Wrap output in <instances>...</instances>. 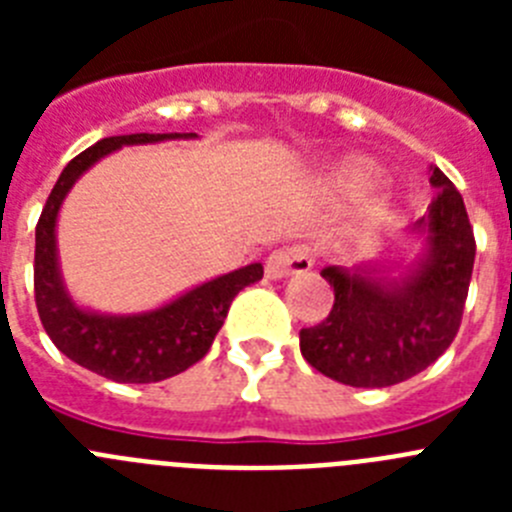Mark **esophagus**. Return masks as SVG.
<instances>
[{
  "mask_svg": "<svg viewBox=\"0 0 512 512\" xmlns=\"http://www.w3.org/2000/svg\"><path fill=\"white\" fill-rule=\"evenodd\" d=\"M312 269V253L305 246H287L274 251L266 259V277L284 279L289 274H305Z\"/></svg>",
  "mask_w": 512,
  "mask_h": 512,
  "instance_id": "1",
  "label": "esophagus"
}]
</instances>
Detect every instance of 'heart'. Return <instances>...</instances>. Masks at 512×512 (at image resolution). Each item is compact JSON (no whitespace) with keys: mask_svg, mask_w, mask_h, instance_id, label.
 <instances>
[{"mask_svg":"<svg viewBox=\"0 0 512 512\" xmlns=\"http://www.w3.org/2000/svg\"><path fill=\"white\" fill-rule=\"evenodd\" d=\"M379 179H382V166L377 161L364 156H351L343 158L341 164L333 169V174H330V187L336 189L338 194H346V197H359V194L369 192ZM395 212L397 200L392 194H384V197L374 200V205L369 207V223H384Z\"/></svg>","mask_w":512,"mask_h":512,"instance_id":"b5f03b06","label":"heart"}]
</instances>
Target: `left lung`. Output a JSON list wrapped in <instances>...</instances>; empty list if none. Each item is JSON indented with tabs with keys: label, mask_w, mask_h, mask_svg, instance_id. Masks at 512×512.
<instances>
[{
	"label": "left lung",
	"mask_w": 512,
	"mask_h": 512,
	"mask_svg": "<svg viewBox=\"0 0 512 512\" xmlns=\"http://www.w3.org/2000/svg\"><path fill=\"white\" fill-rule=\"evenodd\" d=\"M436 200L408 228L415 256L325 266L333 310L300 330V351L320 374L351 387H390L431 366L461 325L474 269V233L449 176L431 166Z\"/></svg>",
	"instance_id": "1"
}]
</instances>
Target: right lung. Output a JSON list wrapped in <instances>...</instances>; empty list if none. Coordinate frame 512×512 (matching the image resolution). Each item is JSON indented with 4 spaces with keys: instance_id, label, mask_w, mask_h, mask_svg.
I'll return each instance as SVG.
<instances>
[{
    "instance_id": "add662e5",
    "label": "right lung",
    "mask_w": 512,
    "mask_h": 512,
    "mask_svg": "<svg viewBox=\"0 0 512 512\" xmlns=\"http://www.w3.org/2000/svg\"><path fill=\"white\" fill-rule=\"evenodd\" d=\"M197 133H133L97 140L61 171L35 228V305L61 354L94 374L122 384L161 382L184 372L210 351L233 297L264 277L248 264L187 289L174 300L143 312H99L71 297L58 261V212L74 184L104 156L125 146L194 140Z\"/></svg>"
}]
</instances>
